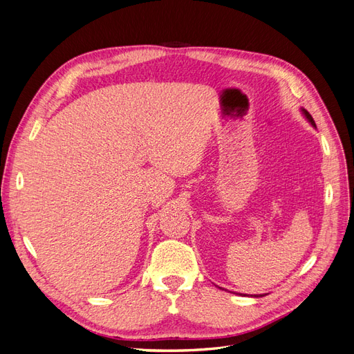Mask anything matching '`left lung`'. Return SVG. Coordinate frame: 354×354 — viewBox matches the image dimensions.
<instances>
[{
	"label": "left lung",
	"instance_id": "1",
	"mask_svg": "<svg viewBox=\"0 0 354 354\" xmlns=\"http://www.w3.org/2000/svg\"><path fill=\"white\" fill-rule=\"evenodd\" d=\"M303 111V113H304V116L307 118V121L310 122V124H312L313 127H316V124H315V120H313V118H312V115H310L306 109H301ZM255 297H263V295H255Z\"/></svg>",
	"mask_w": 354,
	"mask_h": 354
}]
</instances>
